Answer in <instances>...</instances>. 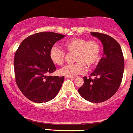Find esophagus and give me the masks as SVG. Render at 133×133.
<instances>
[{
	"mask_svg": "<svg viewBox=\"0 0 133 133\" xmlns=\"http://www.w3.org/2000/svg\"><path fill=\"white\" fill-rule=\"evenodd\" d=\"M64 78H74L73 77H69V76H65L64 77Z\"/></svg>",
	"mask_w": 133,
	"mask_h": 133,
	"instance_id": "34e87169",
	"label": "esophagus"
}]
</instances>
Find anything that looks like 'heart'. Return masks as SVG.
Wrapping results in <instances>:
<instances>
[{"mask_svg":"<svg viewBox=\"0 0 133 133\" xmlns=\"http://www.w3.org/2000/svg\"><path fill=\"white\" fill-rule=\"evenodd\" d=\"M66 50L69 53H75L74 61L76 63L67 64L59 70L63 76L75 77L83 73L86 66L90 68L98 63L101 52V47L98 41L95 39L87 41L84 38L74 37L64 43ZM49 56L52 63L61 66L65 61L66 52L57 45L50 48Z\"/></svg>","mask_w":133,"mask_h":133,"instance_id":"heart-1","label":"heart"}]
</instances>
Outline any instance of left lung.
Returning <instances> with one entry per match:
<instances>
[{"label":"left lung","instance_id":"obj_1","mask_svg":"<svg viewBox=\"0 0 133 133\" xmlns=\"http://www.w3.org/2000/svg\"><path fill=\"white\" fill-rule=\"evenodd\" d=\"M103 44V57L90 76L84 77V84L78 89L81 96L91 103H103L115 95L119 88L124 72V56L119 43L110 36L90 32Z\"/></svg>","mask_w":133,"mask_h":133}]
</instances>
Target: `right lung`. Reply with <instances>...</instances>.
Listing matches in <instances>:
<instances>
[{
    "label": "right lung",
    "mask_w": 133,
    "mask_h": 133,
    "mask_svg": "<svg viewBox=\"0 0 133 133\" xmlns=\"http://www.w3.org/2000/svg\"><path fill=\"white\" fill-rule=\"evenodd\" d=\"M64 35L41 32L28 36L16 51L14 69L16 83L22 93L35 103L53 99L58 93L64 77H52L56 67L49 56L50 48Z\"/></svg>",
    "instance_id": "right-lung-1"
}]
</instances>
